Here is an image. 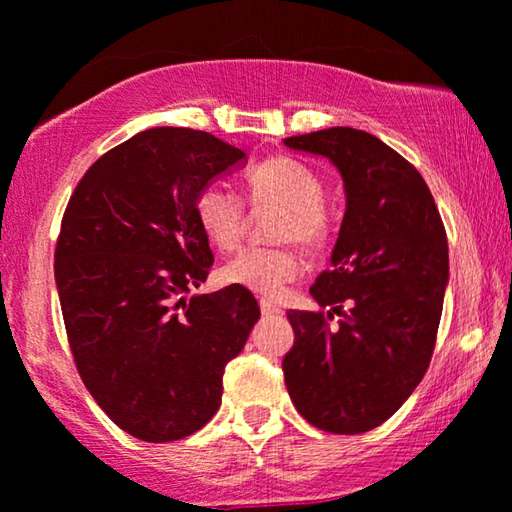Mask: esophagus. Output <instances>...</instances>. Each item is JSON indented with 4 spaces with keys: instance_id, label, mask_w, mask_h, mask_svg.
<instances>
[{
    "instance_id": "1",
    "label": "esophagus",
    "mask_w": 512,
    "mask_h": 512,
    "mask_svg": "<svg viewBox=\"0 0 512 512\" xmlns=\"http://www.w3.org/2000/svg\"><path fill=\"white\" fill-rule=\"evenodd\" d=\"M260 311H262V316H274V313H281V309H278L276 304H271L269 299H260Z\"/></svg>"
}]
</instances>
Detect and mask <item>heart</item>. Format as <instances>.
Listing matches in <instances>:
<instances>
[{
	"instance_id": "heart-1",
	"label": "heart",
	"mask_w": 512,
	"mask_h": 512,
	"mask_svg": "<svg viewBox=\"0 0 512 512\" xmlns=\"http://www.w3.org/2000/svg\"><path fill=\"white\" fill-rule=\"evenodd\" d=\"M245 187L255 206H278L271 222V238L278 243L238 250L220 269V278L255 295L274 297L302 271V260L290 241L302 243L304 248H318L330 234V213L323 203L325 185L304 163L274 156L257 163L245 175ZM194 215L213 248L231 250L241 241L245 206L227 187H203L196 194Z\"/></svg>"
}]
</instances>
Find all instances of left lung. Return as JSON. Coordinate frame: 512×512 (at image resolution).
Segmentation results:
<instances>
[{
  "mask_svg": "<svg viewBox=\"0 0 512 512\" xmlns=\"http://www.w3.org/2000/svg\"><path fill=\"white\" fill-rule=\"evenodd\" d=\"M283 142L335 163L346 194L332 267L311 285L332 311H288L295 346L283 358L285 386L320 431H372L431 363L449 281L445 224L419 170L374 135L335 126Z\"/></svg>",
  "mask_w": 512,
  "mask_h": 512,
  "instance_id": "left-lung-1",
  "label": "left lung"
}]
</instances>
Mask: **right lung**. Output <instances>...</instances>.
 <instances>
[{"mask_svg": "<svg viewBox=\"0 0 512 512\" xmlns=\"http://www.w3.org/2000/svg\"><path fill=\"white\" fill-rule=\"evenodd\" d=\"M243 161L206 131L149 128L102 154L65 208L56 285L74 365L102 412L138 440L206 426L224 367L260 318L238 285L187 299L213 267L196 194Z\"/></svg>", "mask_w": 512, "mask_h": 512, "instance_id": "right-lung-1", "label": "right lung"}]
</instances>
